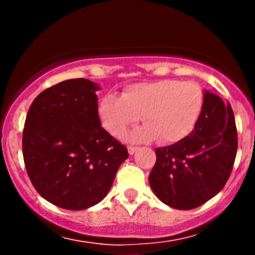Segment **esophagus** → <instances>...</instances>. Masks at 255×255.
<instances>
[{
  "instance_id": "esophagus-1",
  "label": "esophagus",
  "mask_w": 255,
  "mask_h": 255,
  "mask_svg": "<svg viewBox=\"0 0 255 255\" xmlns=\"http://www.w3.org/2000/svg\"><path fill=\"white\" fill-rule=\"evenodd\" d=\"M138 149H139V148H138V146H133V145H129V146H128V153H129L130 155H133V154H134L135 151L138 150Z\"/></svg>"
}]
</instances>
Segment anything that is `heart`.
Wrapping results in <instances>:
<instances>
[{
  "instance_id": "b5f03b06",
  "label": "heart",
  "mask_w": 255,
  "mask_h": 255,
  "mask_svg": "<svg viewBox=\"0 0 255 255\" xmlns=\"http://www.w3.org/2000/svg\"><path fill=\"white\" fill-rule=\"evenodd\" d=\"M205 107V92L197 84L181 80H158L128 86L122 96L109 94L100 102L105 129L122 137L139 121L145 125L130 133V139L175 144L196 128Z\"/></svg>"
}]
</instances>
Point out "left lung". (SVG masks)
Segmentation results:
<instances>
[{"label": "left lung", "mask_w": 255, "mask_h": 255, "mask_svg": "<svg viewBox=\"0 0 255 255\" xmlns=\"http://www.w3.org/2000/svg\"><path fill=\"white\" fill-rule=\"evenodd\" d=\"M238 138L231 105L205 92V107L194 132L181 142L156 148L149 184L161 202L192 210L217 195L232 173Z\"/></svg>", "instance_id": "left-lung-1"}]
</instances>
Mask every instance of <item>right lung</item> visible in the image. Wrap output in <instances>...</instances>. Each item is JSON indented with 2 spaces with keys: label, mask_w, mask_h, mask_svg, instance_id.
Wrapping results in <instances>:
<instances>
[{
  "label": "right lung",
  "mask_w": 255,
  "mask_h": 255,
  "mask_svg": "<svg viewBox=\"0 0 255 255\" xmlns=\"http://www.w3.org/2000/svg\"><path fill=\"white\" fill-rule=\"evenodd\" d=\"M99 89L86 79L61 81L40 92L25 117L27 174L38 194L58 207L99 204L128 158L126 145L101 127Z\"/></svg>",
  "instance_id": "right-lung-1"
}]
</instances>
